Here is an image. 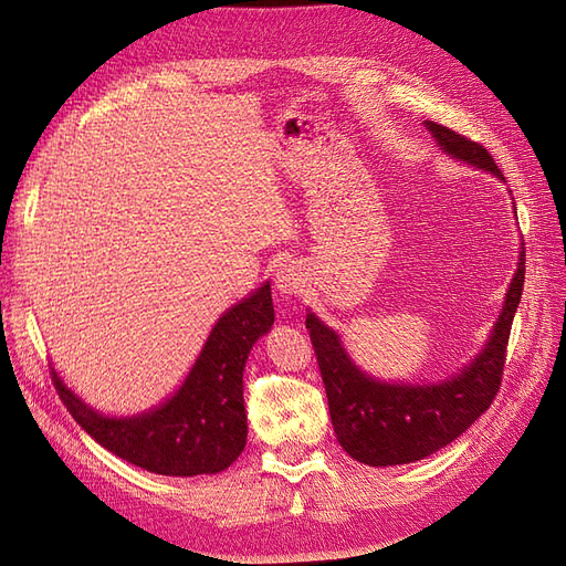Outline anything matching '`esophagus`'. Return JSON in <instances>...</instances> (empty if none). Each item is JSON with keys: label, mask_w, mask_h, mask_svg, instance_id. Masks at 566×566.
Segmentation results:
<instances>
[{"label": "esophagus", "mask_w": 566, "mask_h": 566, "mask_svg": "<svg viewBox=\"0 0 566 566\" xmlns=\"http://www.w3.org/2000/svg\"><path fill=\"white\" fill-rule=\"evenodd\" d=\"M304 287V273L295 262H283L276 269V290L281 297H295Z\"/></svg>", "instance_id": "34e87169"}]
</instances>
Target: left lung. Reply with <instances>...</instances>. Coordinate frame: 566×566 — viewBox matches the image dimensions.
Here are the masks:
<instances>
[{
  "mask_svg": "<svg viewBox=\"0 0 566 566\" xmlns=\"http://www.w3.org/2000/svg\"><path fill=\"white\" fill-rule=\"evenodd\" d=\"M443 156L505 181L491 153L449 127L422 119ZM512 196V193H510ZM512 210L517 208L512 202ZM524 243L517 271L505 290L503 310L489 337L468 364L437 382L380 380L358 366L339 333L306 310V331L328 394L333 430L339 447L370 468L406 465L449 447L491 406L501 385L505 347L524 287Z\"/></svg>",
  "mask_w": 566,
  "mask_h": 566,
  "instance_id": "obj_1",
  "label": "left lung"
}]
</instances>
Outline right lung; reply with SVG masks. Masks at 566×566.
Here are the masks:
<instances>
[{
  "label": "right lung",
  "instance_id": "add662e5",
  "mask_svg": "<svg viewBox=\"0 0 566 566\" xmlns=\"http://www.w3.org/2000/svg\"><path fill=\"white\" fill-rule=\"evenodd\" d=\"M273 325L271 283L254 287L217 318L181 385L139 413L108 416L51 368L71 416L101 447L136 468L167 476L217 474L248 441L243 370L250 349Z\"/></svg>",
  "mask_w": 566,
  "mask_h": 566
}]
</instances>
